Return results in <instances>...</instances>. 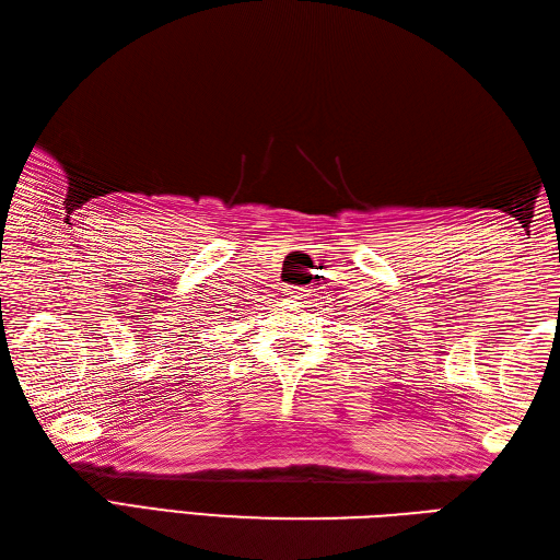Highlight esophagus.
<instances>
[{
    "mask_svg": "<svg viewBox=\"0 0 560 560\" xmlns=\"http://www.w3.org/2000/svg\"><path fill=\"white\" fill-rule=\"evenodd\" d=\"M283 291H287V295H291V299H305V295H308V289H301V287H289Z\"/></svg>",
    "mask_w": 560,
    "mask_h": 560,
    "instance_id": "esophagus-1",
    "label": "esophagus"
}]
</instances>
